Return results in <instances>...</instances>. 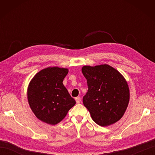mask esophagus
I'll return each instance as SVG.
<instances>
[{
    "mask_svg": "<svg viewBox=\"0 0 155 155\" xmlns=\"http://www.w3.org/2000/svg\"><path fill=\"white\" fill-rule=\"evenodd\" d=\"M75 101H76V102H77V103H81V98L80 97H76L75 98Z\"/></svg>",
    "mask_w": 155,
    "mask_h": 155,
    "instance_id": "esophagus-1",
    "label": "esophagus"
}]
</instances>
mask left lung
<instances>
[{"mask_svg": "<svg viewBox=\"0 0 155 155\" xmlns=\"http://www.w3.org/2000/svg\"><path fill=\"white\" fill-rule=\"evenodd\" d=\"M82 72L88 86L83 102L93 120L101 127L119 120L129 102V88L124 77L107 64L84 66Z\"/></svg>", "mask_w": 155, "mask_h": 155, "instance_id": "left-lung-1", "label": "left lung"}]
</instances>
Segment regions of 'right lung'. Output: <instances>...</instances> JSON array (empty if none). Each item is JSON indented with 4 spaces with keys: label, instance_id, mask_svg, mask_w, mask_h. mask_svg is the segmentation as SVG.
Returning a JSON list of instances; mask_svg holds the SVG:
<instances>
[{
    "label": "right lung",
    "instance_id": "add662e5",
    "mask_svg": "<svg viewBox=\"0 0 155 155\" xmlns=\"http://www.w3.org/2000/svg\"><path fill=\"white\" fill-rule=\"evenodd\" d=\"M68 69L48 67L38 72L28 88V101L35 116L54 125L61 122L76 104L62 84Z\"/></svg>",
    "mask_w": 155,
    "mask_h": 155
}]
</instances>
